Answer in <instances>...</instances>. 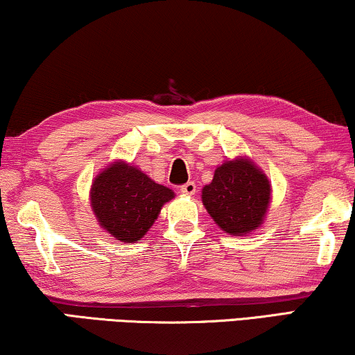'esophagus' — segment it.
<instances>
[{
	"label": "esophagus",
	"mask_w": 355,
	"mask_h": 355,
	"mask_svg": "<svg viewBox=\"0 0 355 355\" xmlns=\"http://www.w3.org/2000/svg\"><path fill=\"white\" fill-rule=\"evenodd\" d=\"M196 191H197V186H196V182H192V181L181 186V192L184 193V196H193Z\"/></svg>",
	"instance_id": "esophagus-1"
}]
</instances>
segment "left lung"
Segmentation results:
<instances>
[{
  "mask_svg": "<svg viewBox=\"0 0 355 355\" xmlns=\"http://www.w3.org/2000/svg\"><path fill=\"white\" fill-rule=\"evenodd\" d=\"M271 202V184L249 157L227 158L202 189V203L221 231L247 236L263 225Z\"/></svg>",
  "mask_w": 355,
  "mask_h": 355,
  "instance_id": "1",
  "label": "left lung"
}]
</instances>
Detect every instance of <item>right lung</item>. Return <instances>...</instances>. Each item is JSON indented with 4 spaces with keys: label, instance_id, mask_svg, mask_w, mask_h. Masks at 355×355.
<instances>
[{
    "label": "right lung",
    "instance_id": "right-lung-1",
    "mask_svg": "<svg viewBox=\"0 0 355 355\" xmlns=\"http://www.w3.org/2000/svg\"><path fill=\"white\" fill-rule=\"evenodd\" d=\"M171 189L150 179L142 169L114 159L92 181L89 200L100 227L116 241L134 244L153 226Z\"/></svg>",
    "mask_w": 355,
    "mask_h": 355
}]
</instances>
